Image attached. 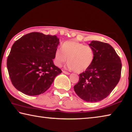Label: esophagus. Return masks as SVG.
<instances>
[{"instance_id":"34e87169","label":"esophagus","mask_w":132,"mask_h":132,"mask_svg":"<svg viewBox=\"0 0 132 132\" xmlns=\"http://www.w3.org/2000/svg\"><path fill=\"white\" fill-rule=\"evenodd\" d=\"M63 73L66 75H70V73H69V72H68V71H64V70H63Z\"/></svg>"}]
</instances>
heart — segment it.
I'll use <instances>...</instances> for the list:
<instances>
[{
	"mask_svg": "<svg viewBox=\"0 0 132 132\" xmlns=\"http://www.w3.org/2000/svg\"><path fill=\"white\" fill-rule=\"evenodd\" d=\"M67 68L74 70L75 72L81 73L91 66L94 59V52L89 45L75 41L64 42L62 50L57 49L55 53V63L57 66L67 61Z\"/></svg>",
	"mask_w": 132,
	"mask_h": 132,
	"instance_id": "1",
	"label": "heart"
}]
</instances>
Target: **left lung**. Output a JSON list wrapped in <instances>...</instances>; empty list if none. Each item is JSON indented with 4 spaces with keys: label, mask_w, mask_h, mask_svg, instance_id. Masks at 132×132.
Wrapping results in <instances>:
<instances>
[{
    "label": "left lung",
    "mask_w": 132,
    "mask_h": 132,
    "mask_svg": "<svg viewBox=\"0 0 132 132\" xmlns=\"http://www.w3.org/2000/svg\"><path fill=\"white\" fill-rule=\"evenodd\" d=\"M89 46L94 52V62L79 75V81L74 90L82 100L94 102L106 98L118 84L121 76L122 63L109 44L93 41Z\"/></svg>",
    "instance_id": "1"
}]
</instances>
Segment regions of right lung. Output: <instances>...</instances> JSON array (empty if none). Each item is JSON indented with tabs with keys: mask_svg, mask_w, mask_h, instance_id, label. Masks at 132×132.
<instances>
[{
	"mask_svg": "<svg viewBox=\"0 0 132 132\" xmlns=\"http://www.w3.org/2000/svg\"><path fill=\"white\" fill-rule=\"evenodd\" d=\"M59 44L56 35L34 32L13 45L7 60V70L14 87L28 95H38L50 87L62 73L53 59Z\"/></svg>",
	"mask_w": 132,
	"mask_h": 132,
	"instance_id": "obj_1",
	"label": "right lung"
}]
</instances>
